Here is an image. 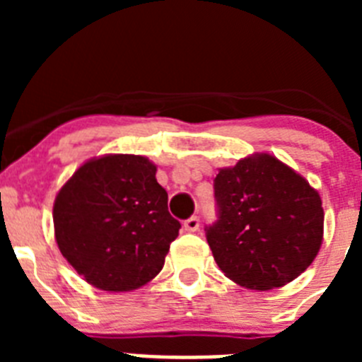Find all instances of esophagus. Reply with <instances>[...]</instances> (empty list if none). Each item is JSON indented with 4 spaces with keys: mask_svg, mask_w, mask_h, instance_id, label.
<instances>
[{
    "mask_svg": "<svg viewBox=\"0 0 362 362\" xmlns=\"http://www.w3.org/2000/svg\"><path fill=\"white\" fill-rule=\"evenodd\" d=\"M183 228L187 230V232H197V228H199V217L197 216L188 217V219L183 223Z\"/></svg>",
    "mask_w": 362,
    "mask_h": 362,
    "instance_id": "1",
    "label": "esophagus"
}]
</instances>
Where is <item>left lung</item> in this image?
Wrapping results in <instances>:
<instances>
[{
	"label": "left lung",
	"mask_w": 362,
	"mask_h": 362,
	"mask_svg": "<svg viewBox=\"0 0 362 362\" xmlns=\"http://www.w3.org/2000/svg\"><path fill=\"white\" fill-rule=\"evenodd\" d=\"M217 221L206 241L233 283L272 290L300 276L322 243L321 197L270 153H255L214 179Z\"/></svg>",
	"instance_id": "left-lung-1"
}]
</instances>
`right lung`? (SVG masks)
<instances>
[{
    "label": "right lung",
    "mask_w": 362,
    "mask_h": 362,
    "mask_svg": "<svg viewBox=\"0 0 362 362\" xmlns=\"http://www.w3.org/2000/svg\"><path fill=\"white\" fill-rule=\"evenodd\" d=\"M179 228L156 165L143 156L86 161L54 203L63 257L86 283L107 292L136 290L158 276Z\"/></svg>",
    "instance_id": "add662e5"
}]
</instances>
